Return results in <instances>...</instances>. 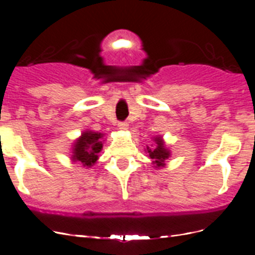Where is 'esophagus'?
Instances as JSON below:
<instances>
[{"label":"esophagus","instance_id":"34e87169","mask_svg":"<svg viewBox=\"0 0 255 255\" xmlns=\"http://www.w3.org/2000/svg\"><path fill=\"white\" fill-rule=\"evenodd\" d=\"M118 128L122 130H127L128 129V122H120L118 123Z\"/></svg>","mask_w":255,"mask_h":255}]
</instances>
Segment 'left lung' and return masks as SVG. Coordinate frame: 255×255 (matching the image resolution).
Returning a JSON list of instances; mask_svg holds the SVG:
<instances>
[{
  "mask_svg": "<svg viewBox=\"0 0 255 255\" xmlns=\"http://www.w3.org/2000/svg\"><path fill=\"white\" fill-rule=\"evenodd\" d=\"M154 142L156 145L154 148H149L146 146V151L149 154V158L153 160V164L155 168H164L165 166V160L170 156V150L165 148L164 140L161 137L154 138Z\"/></svg>",
  "mask_w": 255,
  "mask_h": 255,
  "instance_id": "1",
  "label": "left lung"
}]
</instances>
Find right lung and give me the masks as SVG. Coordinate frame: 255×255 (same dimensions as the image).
Segmentation results:
<instances>
[{"instance_id":"1","label":"right lung","mask_w":255,"mask_h":255,"mask_svg":"<svg viewBox=\"0 0 255 255\" xmlns=\"http://www.w3.org/2000/svg\"><path fill=\"white\" fill-rule=\"evenodd\" d=\"M102 137L104 134L99 132L86 130L81 137L75 140L73 145L71 160L81 163L82 166L91 168L99 159V153L102 150Z\"/></svg>"}]
</instances>
